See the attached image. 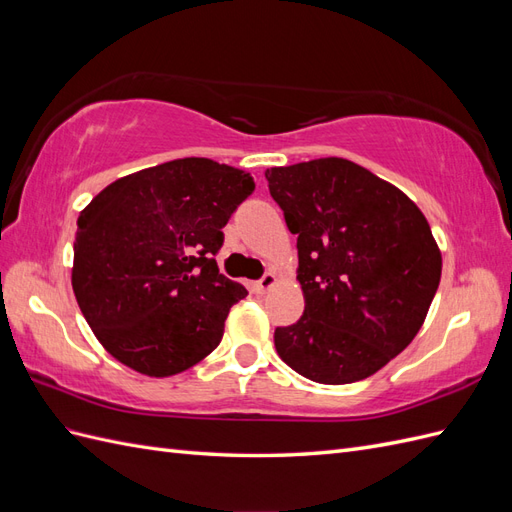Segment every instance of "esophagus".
Listing matches in <instances>:
<instances>
[{
  "mask_svg": "<svg viewBox=\"0 0 512 512\" xmlns=\"http://www.w3.org/2000/svg\"><path fill=\"white\" fill-rule=\"evenodd\" d=\"M275 284H277V275H275V273H265V275H262V280L256 282V290H258L260 294H265V292H269Z\"/></svg>",
  "mask_w": 512,
  "mask_h": 512,
  "instance_id": "esophagus-1",
  "label": "esophagus"
}]
</instances>
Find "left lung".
<instances>
[{"label": "left lung", "mask_w": 512, "mask_h": 512, "mask_svg": "<svg viewBox=\"0 0 512 512\" xmlns=\"http://www.w3.org/2000/svg\"><path fill=\"white\" fill-rule=\"evenodd\" d=\"M297 235L303 316L275 329V350L320 384L374 376L423 327L442 275L425 215L393 183L344 158L267 168Z\"/></svg>", "instance_id": "1"}]
</instances>
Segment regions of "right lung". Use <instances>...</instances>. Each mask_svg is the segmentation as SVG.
Wrapping results in <instances>:
<instances>
[{"mask_svg":"<svg viewBox=\"0 0 512 512\" xmlns=\"http://www.w3.org/2000/svg\"><path fill=\"white\" fill-rule=\"evenodd\" d=\"M252 192L245 170L181 158L113 181L81 211L72 290L108 354L168 378L218 348L230 307L247 290L213 256Z\"/></svg>","mask_w":512,"mask_h":512,"instance_id":"add662e5","label":"right lung"}]
</instances>
